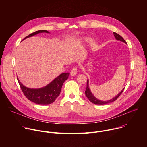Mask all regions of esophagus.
I'll list each match as a JSON object with an SVG mask.
<instances>
[{
	"label": "esophagus",
	"instance_id": "34e87169",
	"mask_svg": "<svg viewBox=\"0 0 147 147\" xmlns=\"http://www.w3.org/2000/svg\"><path fill=\"white\" fill-rule=\"evenodd\" d=\"M76 74H77V68L76 67H74L71 70L70 74H71V76H75V75H76Z\"/></svg>",
	"mask_w": 147,
	"mask_h": 147
}]
</instances>
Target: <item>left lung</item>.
Here are the masks:
<instances>
[{
	"mask_svg": "<svg viewBox=\"0 0 147 147\" xmlns=\"http://www.w3.org/2000/svg\"><path fill=\"white\" fill-rule=\"evenodd\" d=\"M113 34L114 36H115L116 39L118 41H121L124 43H126L125 41L124 40V38L121 36H120L119 34H118L117 33H116V32H113ZM124 88L116 96H115V97H114L113 99L110 100H107V101H101L99 99H97L96 97H95L93 94L92 93V92H90V90L89 89V80L88 79L87 80V85H86V90H85V94H86V96L88 97V99L89 100L90 102H91L92 103L95 104V105H105V104H107V103H111V102H115V100H116L117 99L118 97L121 95V94L122 93V92H123Z\"/></svg>",
	"mask_w": 147,
	"mask_h": 147,
	"instance_id": "left-lung-1",
	"label": "left lung"
}]
</instances>
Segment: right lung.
<instances>
[{
  "instance_id": "obj_1",
  "label": "right lung",
  "mask_w": 147,
  "mask_h": 147,
  "mask_svg": "<svg viewBox=\"0 0 147 147\" xmlns=\"http://www.w3.org/2000/svg\"><path fill=\"white\" fill-rule=\"evenodd\" d=\"M41 32L49 33L47 30H38L29 34L23 40ZM69 75V73H63L55 78L51 83L39 89H31L24 86L18 78L22 92L27 98L32 102L38 105H49L53 103L59 95L63 82Z\"/></svg>"
}]
</instances>
